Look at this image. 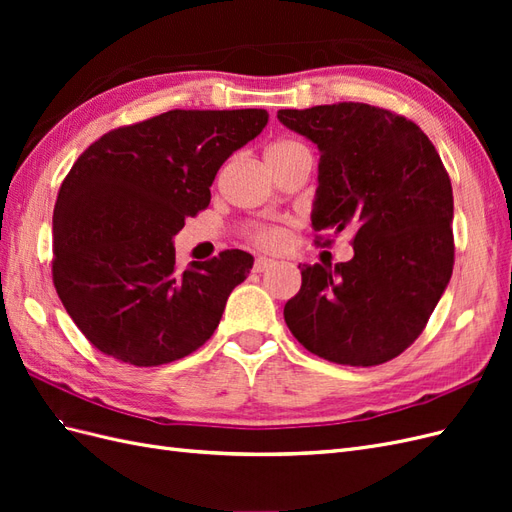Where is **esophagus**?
Instances as JSON below:
<instances>
[{"mask_svg":"<svg viewBox=\"0 0 512 512\" xmlns=\"http://www.w3.org/2000/svg\"><path fill=\"white\" fill-rule=\"evenodd\" d=\"M273 267H277V262H275L273 258H267V256H260V258H256V262H254V271H256V273H265V271H269V269H273Z\"/></svg>","mask_w":512,"mask_h":512,"instance_id":"esophagus-1","label":"esophagus"}]
</instances>
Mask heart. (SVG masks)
I'll return each mask as SVG.
<instances>
[{
  "instance_id": "heart-1",
  "label": "heart",
  "mask_w": 512,
  "mask_h": 512,
  "mask_svg": "<svg viewBox=\"0 0 512 512\" xmlns=\"http://www.w3.org/2000/svg\"><path fill=\"white\" fill-rule=\"evenodd\" d=\"M297 156L309 158V151L303 143L292 141V138H280V141L271 143L265 151L267 162H280V160L297 158ZM282 239H284L282 230H277V228H258V230H254V241H258L260 245H265V247H277L282 243Z\"/></svg>"
}]
</instances>
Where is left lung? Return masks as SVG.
I'll use <instances>...</instances> for the list:
<instances>
[{
	"mask_svg": "<svg viewBox=\"0 0 512 512\" xmlns=\"http://www.w3.org/2000/svg\"><path fill=\"white\" fill-rule=\"evenodd\" d=\"M277 119L320 151L312 228H354L348 262L299 265L288 329L333 363L391 361L453 275V188L438 151L416 123L361 102L284 108Z\"/></svg>",
	"mask_w": 512,
	"mask_h": 512,
	"instance_id": "left-lung-1",
	"label": "left lung"
}]
</instances>
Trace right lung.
Masks as SVG:
<instances>
[{
	"label": "right lung",
	"instance_id": "add662e5",
	"mask_svg": "<svg viewBox=\"0 0 512 512\" xmlns=\"http://www.w3.org/2000/svg\"><path fill=\"white\" fill-rule=\"evenodd\" d=\"M262 108L168 111L89 145L59 188L53 282L100 352L136 367L183 359L218 329L254 258L177 271L175 235L209 207L220 166L267 126Z\"/></svg>",
	"mask_w": 512,
	"mask_h": 512
}]
</instances>
